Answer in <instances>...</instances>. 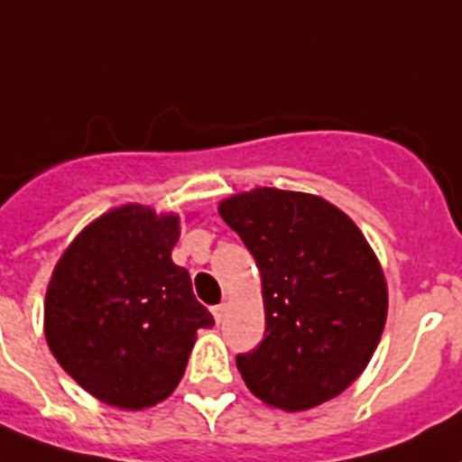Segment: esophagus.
Masks as SVG:
<instances>
[{"label":"esophagus","instance_id":"esophagus-1","mask_svg":"<svg viewBox=\"0 0 462 462\" xmlns=\"http://www.w3.org/2000/svg\"><path fill=\"white\" fill-rule=\"evenodd\" d=\"M213 312V319H216V324H220V321L225 319V312H227V308L225 305H216V308H211Z\"/></svg>","mask_w":462,"mask_h":462}]
</instances>
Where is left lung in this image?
<instances>
[{"label": "left lung", "mask_w": 462, "mask_h": 462, "mask_svg": "<svg viewBox=\"0 0 462 462\" xmlns=\"http://www.w3.org/2000/svg\"><path fill=\"white\" fill-rule=\"evenodd\" d=\"M218 213L261 270L265 338L237 355L246 387L282 411L338 397L387 317L385 274L362 230L327 199L277 188L227 197Z\"/></svg>", "instance_id": "8db88e82"}]
</instances>
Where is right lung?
<instances>
[{
  "instance_id": "obj_1",
  "label": "right lung",
  "mask_w": 462,
  "mask_h": 462,
  "mask_svg": "<svg viewBox=\"0 0 462 462\" xmlns=\"http://www.w3.org/2000/svg\"><path fill=\"white\" fill-rule=\"evenodd\" d=\"M176 213L124 204L88 223L60 255L44 300L58 364L100 402L138 411L176 390L197 331L213 317L171 261Z\"/></svg>"
}]
</instances>
